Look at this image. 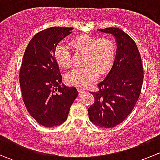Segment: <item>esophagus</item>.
I'll use <instances>...</instances> for the list:
<instances>
[{
    "mask_svg": "<svg viewBox=\"0 0 160 160\" xmlns=\"http://www.w3.org/2000/svg\"><path fill=\"white\" fill-rule=\"evenodd\" d=\"M77 90H78V92H79V93H85V90H83V89H82V88H77Z\"/></svg>",
    "mask_w": 160,
    "mask_h": 160,
    "instance_id": "esophagus-1",
    "label": "esophagus"
}]
</instances>
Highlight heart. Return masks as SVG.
<instances>
[{
    "label": "heart",
    "mask_w": 160,
    "mask_h": 160,
    "mask_svg": "<svg viewBox=\"0 0 160 160\" xmlns=\"http://www.w3.org/2000/svg\"><path fill=\"white\" fill-rule=\"evenodd\" d=\"M70 45L77 53H83V66L76 69L66 77L68 84L86 88L98 79L99 74L104 75L111 70L115 59V48L109 39L88 35H80L70 40ZM54 58L59 67H71V52L66 45L59 43L55 47Z\"/></svg>",
    "instance_id": "b5f03b06"
}]
</instances>
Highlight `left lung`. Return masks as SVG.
<instances>
[{"mask_svg":"<svg viewBox=\"0 0 160 160\" xmlns=\"http://www.w3.org/2000/svg\"><path fill=\"white\" fill-rule=\"evenodd\" d=\"M114 37L117 50L114 64L104 80L92 92L94 103L88 108L90 122L101 128H113L132 112L143 83V67L138 47L132 38L118 28L98 29Z\"/></svg>","mask_w":160,"mask_h":160,"instance_id":"1","label":"left lung"}]
</instances>
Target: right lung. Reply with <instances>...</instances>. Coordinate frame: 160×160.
I'll return each instance as SVG.
<instances>
[{
	"label": "right lung",
	"mask_w": 160,
	"mask_h": 160,
	"mask_svg": "<svg viewBox=\"0 0 160 160\" xmlns=\"http://www.w3.org/2000/svg\"><path fill=\"white\" fill-rule=\"evenodd\" d=\"M72 29L52 27L41 31L31 39L24 53L19 74L23 101L32 117L42 126L63 123L78 95L74 87L62 83L54 58L55 47Z\"/></svg>",
	"instance_id": "add662e5"
}]
</instances>
